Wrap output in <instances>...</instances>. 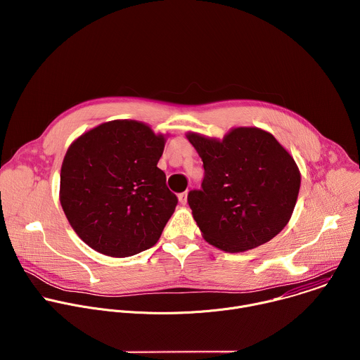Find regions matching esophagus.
Segmentation results:
<instances>
[{
    "label": "esophagus",
    "instance_id": "obj_1",
    "mask_svg": "<svg viewBox=\"0 0 360 360\" xmlns=\"http://www.w3.org/2000/svg\"><path fill=\"white\" fill-rule=\"evenodd\" d=\"M178 199H179V202H181L182 205H186V202H188V191L179 193V195H178Z\"/></svg>",
    "mask_w": 360,
    "mask_h": 360
}]
</instances>
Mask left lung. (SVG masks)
I'll use <instances>...</instances> for the list:
<instances>
[{
  "instance_id": "1",
  "label": "left lung",
  "mask_w": 360,
  "mask_h": 360,
  "mask_svg": "<svg viewBox=\"0 0 360 360\" xmlns=\"http://www.w3.org/2000/svg\"><path fill=\"white\" fill-rule=\"evenodd\" d=\"M203 162L188 203L203 239L231 253L276 236L295 210L300 172L276 138L259 128L231 129L222 141L186 134Z\"/></svg>"
}]
</instances>
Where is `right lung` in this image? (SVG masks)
<instances>
[{
	"mask_svg": "<svg viewBox=\"0 0 360 360\" xmlns=\"http://www.w3.org/2000/svg\"><path fill=\"white\" fill-rule=\"evenodd\" d=\"M165 141L143 122L115 120L70 145L61 167V207L94 250L125 258L158 242L178 203L157 167Z\"/></svg>",
	"mask_w": 360,
	"mask_h": 360,
	"instance_id": "right-lung-1",
	"label": "right lung"
}]
</instances>
